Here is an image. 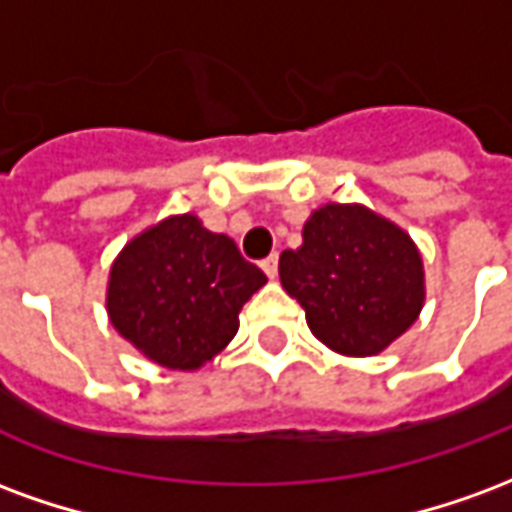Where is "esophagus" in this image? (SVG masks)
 I'll list each match as a JSON object with an SVG mask.
<instances>
[{
    "instance_id": "1",
    "label": "esophagus",
    "mask_w": 512,
    "mask_h": 512,
    "mask_svg": "<svg viewBox=\"0 0 512 512\" xmlns=\"http://www.w3.org/2000/svg\"><path fill=\"white\" fill-rule=\"evenodd\" d=\"M260 266H263V271H266L268 279L277 277V271H279V255H277V252H274V255H268L266 260L260 263Z\"/></svg>"
}]
</instances>
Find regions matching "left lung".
Returning a JSON list of instances; mask_svg holds the SVG:
<instances>
[{
    "mask_svg": "<svg viewBox=\"0 0 512 512\" xmlns=\"http://www.w3.org/2000/svg\"><path fill=\"white\" fill-rule=\"evenodd\" d=\"M279 279L310 332L343 356H376L411 329L425 304V268L411 235L359 202H326L304 222Z\"/></svg>",
    "mask_w": 512,
    "mask_h": 512,
    "instance_id": "1",
    "label": "left lung"
}]
</instances>
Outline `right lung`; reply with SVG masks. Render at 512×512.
Masks as SVG:
<instances>
[{
	"label": "right lung",
	"instance_id": "obj_1",
	"mask_svg": "<svg viewBox=\"0 0 512 512\" xmlns=\"http://www.w3.org/2000/svg\"><path fill=\"white\" fill-rule=\"evenodd\" d=\"M233 238L178 213L134 235L109 268L106 312L120 337L167 370H200L238 332V312L266 285Z\"/></svg>",
	"mask_w": 512,
	"mask_h": 512
}]
</instances>
